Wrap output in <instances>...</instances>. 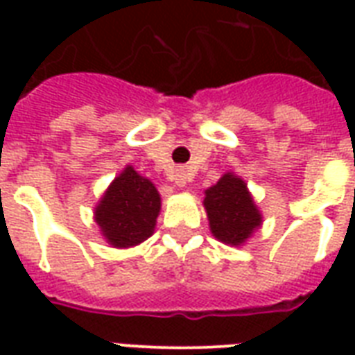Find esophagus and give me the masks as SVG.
Returning <instances> with one entry per match:
<instances>
[{
    "label": "esophagus",
    "mask_w": 355,
    "mask_h": 355,
    "mask_svg": "<svg viewBox=\"0 0 355 355\" xmlns=\"http://www.w3.org/2000/svg\"><path fill=\"white\" fill-rule=\"evenodd\" d=\"M171 180L177 184L178 188H186V184L189 182V173L186 171L184 167H177V169L171 173Z\"/></svg>",
    "instance_id": "1"
}]
</instances>
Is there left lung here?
<instances>
[{
    "instance_id": "8db88e82",
    "label": "left lung",
    "mask_w": 355,
    "mask_h": 355,
    "mask_svg": "<svg viewBox=\"0 0 355 355\" xmlns=\"http://www.w3.org/2000/svg\"><path fill=\"white\" fill-rule=\"evenodd\" d=\"M205 208L211 234L228 245H241L259 227L261 216L241 178L227 173L206 189Z\"/></svg>"
}]
</instances>
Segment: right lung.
Masks as SVG:
<instances>
[{
	"instance_id": "add662e5",
	"label": "right lung",
	"mask_w": 355,
	"mask_h": 355,
	"mask_svg": "<svg viewBox=\"0 0 355 355\" xmlns=\"http://www.w3.org/2000/svg\"><path fill=\"white\" fill-rule=\"evenodd\" d=\"M160 211V195L149 178L127 167L103 195L96 221L114 247H132L153 234Z\"/></svg>"
}]
</instances>
